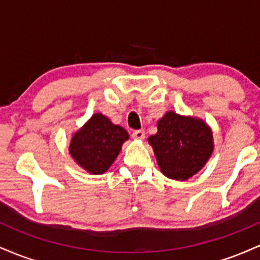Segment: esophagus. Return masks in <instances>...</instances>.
Segmentation results:
<instances>
[{
    "mask_svg": "<svg viewBox=\"0 0 260 260\" xmlns=\"http://www.w3.org/2000/svg\"><path fill=\"white\" fill-rule=\"evenodd\" d=\"M132 138L133 139H138V140H142L145 138V132L143 129H138V131H134L132 133Z\"/></svg>",
    "mask_w": 260,
    "mask_h": 260,
    "instance_id": "esophagus-1",
    "label": "esophagus"
}]
</instances>
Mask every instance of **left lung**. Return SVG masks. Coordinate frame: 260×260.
Segmentation results:
<instances>
[{
	"label": "left lung",
	"instance_id": "1",
	"mask_svg": "<svg viewBox=\"0 0 260 260\" xmlns=\"http://www.w3.org/2000/svg\"><path fill=\"white\" fill-rule=\"evenodd\" d=\"M156 126V134L149 137L148 143L166 177L187 181L198 174L213 155V131L202 118L168 111Z\"/></svg>",
	"mask_w": 260,
	"mask_h": 260
}]
</instances>
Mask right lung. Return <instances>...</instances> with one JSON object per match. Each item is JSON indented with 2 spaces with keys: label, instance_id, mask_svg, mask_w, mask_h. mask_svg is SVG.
Listing matches in <instances>:
<instances>
[{
  "label": "right lung",
  "instance_id": "1",
  "mask_svg": "<svg viewBox=\"0 0 260 260\" xmlns=\"http://www.w3.org/2000/svg\"><path fill=\"white\" fill-rule=\"evenodd\" d=\"M128 138L129 134L123 127L113 124L98 112L72 134L68 150L77 165L86 172L103 175L115 162Z\"/></svg>",
  "mask_w": 260,
  "mask_h": 260
}]
</instances>
